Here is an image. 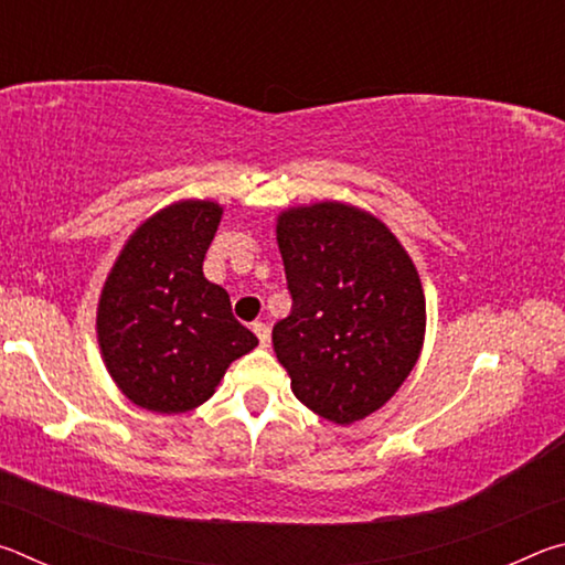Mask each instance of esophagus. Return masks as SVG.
<instances>
[{"label":"esophagus","instance_id":"34e87169","mask_svg":"<svg viewBox=\"0 0 565 565\" xmlns=\"http://www.w3.org/2000/svg\"><path fill=\"white\" fill-rule=\"evenodd\" d=\"M252 329H254L256 337H259L262 347H269V343H271V331H269V327H266L264 321H254Z\"/></svg>","mask_w":565,"mask_h":565}]
</instances>
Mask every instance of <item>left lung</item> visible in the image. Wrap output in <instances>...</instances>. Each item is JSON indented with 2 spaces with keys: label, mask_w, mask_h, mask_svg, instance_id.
<instances>
[{
  "label": "left lung",
  "mask_w": 565,
  "mask_h": 565,
  "mask_svg": "<svg viewBox=\"0 0 565 565\" xmlns=\"http://www.w3.org/2000/svg\"><path fill=\"white\" fill-rule=\"evenodd\" d=\"M276 244L294 306L271 341L294 396L339 426L371 416L424 349L416 264L381 218L343 202L284 209Z\"/></svg>",
  "instance_id": "left-lung-1"
}]
</instances>
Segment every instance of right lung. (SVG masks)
<instances>
[{"label":"right lung","mask_w":565,"mask_h":565,"mask_svg":"<svg viewBox=\"0 0 565 565\" xmlns=\"http://www.w3.org/2000/svg\"><path fill=\"white\" fill-rule=\"evenodd\" d=\"M224 206L181 199L134 228L102 286L97 341L131 404L186 414L214 396L232 361L259 339L202 271Z\"/></svg>","instance_id":"1"}]
</instances>
